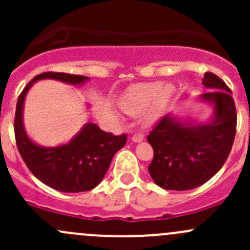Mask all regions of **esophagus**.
Segmentation results:
<instances>
[{"label":"esophagus","instance_id":"esophagus-1","mask_svg":"<svg viewBox=\"0 0 250 250\" xmlns=\"http://www.w3.org/2000/svg\"><path fill=\"white\" fill-rule=\"evenodd\" d=\"M132 140L134 141V143H139V141L144 140V133L143 132L135 133V134L132 137Z\"/></svg>","mask_w":250,"mask_h":250}]
</instances>
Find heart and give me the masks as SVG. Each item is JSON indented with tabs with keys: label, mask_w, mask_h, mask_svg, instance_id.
<instances>
[{
	"label": "heart",
	"mask_w": 250,
	"mask_h": 250,
	"mask_svg": "<svg viewBox=\"0 0 250 250\" xmlns=\"http://www.w3.org/2000/svg\"><path fill=\"white\" fill-rule=\"evenodd\" d=\"M173 85H165L162 82H145L133 85L121 100V106L127 113L135 115L154 104L145 116L146 123H152L160 117L172 100Z\"/></svg>",
	"instance_id": "1"
}]
</instances>
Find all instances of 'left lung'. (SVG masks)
<instances>
[{
	"mask_svg": "<svg viewBox=\"0 0 250 250\" xmlns=\"http://www.w3.org/2000/svg\"><path fill=\"white\" fill-rule=\"evenodd\" d=\"M202 83L211 88L202 99L214 103L213 122L191 127L166 115L147 135L153 148L148 172L165 190L186 191L203 185L220 170L232 148L237 112L231 89L213 72H206Z\"/></svg>",
	"mask_w": 250,
	"mask_h": 250,
	"instance_id": "8db88e82",
	"label": "left lung"
}]
</instances>
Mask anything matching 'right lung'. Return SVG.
Segmentation results:
<instances>
[{
	"label": "right lung",
	"mask_w": 250,
	"mask_h": 250,
	"mask_svg": "<svg viewBox=\"0 0 250 250\" xmlns=\"http://www.w3.org/2000/svg\"><path fill=\"white\" fill-rule=\"evenodd\" d=\"M54 78L78 84L88 77L64 72H43L35 76L20 93L14 117V135L20 156L30 172L39 180L62 192H83L99 185L110 167L113 155L127 143V134L104 132L88 123L69 144L58 147H41L27 138L22 127L25 95L34 82Z\"/></svg>",
	"instance_id": "1"
}]
</instances>
